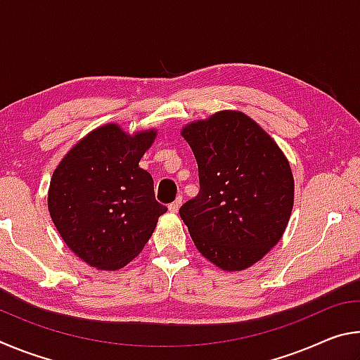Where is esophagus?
Wrapping results in <instances>:
<instances>
[{
	"label": "esophagus",
	"instance_id": "esophagus-1",
	"mask_svg": "<svg viewBox=\"0 0 360 360\" xmlns=\"http://www.w3.org/2000/svg\"><path fill=\"white\" fill-rule=\"evenodd\" d=\"M182 205V197H178L174 200L173 203H169L168 205V210H169V212H178V210H179V206Z\"/></svg>",
	"mask_w": 360,
	"mask_h": 360
}]
</instances>
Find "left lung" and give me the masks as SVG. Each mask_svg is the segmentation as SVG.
I'll use <instances>...</instances> for the list:
<instances>
[{"label": "left lung", "mask_w": 360, "mask_h": 360, "mask_svg": "<svg viewBox=\"0 0 360 360\" xmlns=\"http://www.w3.org/2000/svg\"><path fill=\"white\" fill-rule=\"evenodd\" d=\"M198 165L200 192L181 206L195 246L222 270L251 266L281 240L294 178L278 144L236 111L182 129Z\"/></svg>", "instance_id": "8db88e82"}]
</instances>
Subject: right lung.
Segmentation results:
<instances>
[{
    "label": "right lung",
    "instance_id": "obj_1",
    "mask_svg": "<svg viewBox=\"0 0 360 360\" xmlns=\"http://www.w3.org/2000/svg\"><path fill=\"white\" fill-rule=\"evenodd\" d=\"M155 131L125 135L109 124L89 133L60 162L49 188V212L77 257L117 270L143 251L167 212L154 179L139 168Z\"/></svg>",
    "mask_w": 360,
    "mask_h": 360
}]
</instances>
